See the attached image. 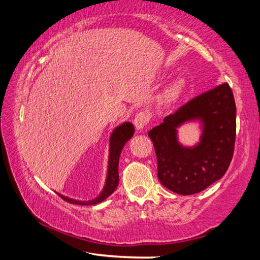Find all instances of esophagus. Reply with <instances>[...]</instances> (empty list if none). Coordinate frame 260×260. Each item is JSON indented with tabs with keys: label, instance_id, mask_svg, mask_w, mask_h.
I'll use <instances>...</instances> for the list:
<instances>
[{
	"label": "esophagus",
	"instance_id": "esophagus-1",
	"mask_svg": "<svg viewBox=\"0 0 260 260\" xmlns=\"http://www.w3.org/2000/svg\"><path fill=\"white\" fill-rule=\"evenodd\" d=\"M149 121V116L146 112H139L134 118V125L138 131H143Z\"/></svg>",
	"mask_w": 260,
	"mask_h": 260
}]
</instances>
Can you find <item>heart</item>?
Here are the masks:
<instances>
[{
	"instance_id": "obj_1",
	"label": "heart",
	"mask_w": 260,
	"mask_h": 260,
	"mask_svg": "<svg viewBox=\"0 0 260 260\" xmlns=\"http://www.w3.org/2000/svg\"><path fill=\"white\" fill-rule=\"evenodd\" d=\"M186 81L182 77L175 78L174 80L171 81L169 85L165 87L164 91H162V101L165 103H172L175 102L179 99V96L181 95Z\"/></svg>"
}]
</instances>
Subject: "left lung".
Returning a JSON list of instances; mask_svg holds the SVG:
<instances>
[{
	"label": "left lung",
	"mask_w": 260,
	"mask_h": 260,
	"mask_svg": "<svg viewBox=\"0 0 260 260\" xmlns=\"http://www.w3.org/2000/svg\"><path fill=\"white\" fill-rule=\"evenodd\" d=\"M200 122L201 136L193 146L178 141L180 126ZM157 155L158 179L180 195H192L223 177L234 153L236 105L228 83L184 104L149 131Z\"/></svg>",
	"instance_id": "1"
}]
</instances>
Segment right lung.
Instances as JSON below:
<instances>
[{
    "instance_id": "add662e5",
    "label": "right lung",
    "mask_w": 260,
    "mask_h": 260,
    "mask_svg": "<svg viewBox=\"0 0 260 260\" xmlns=\"http://www.w3.org/2000/svg\"><path fill=\"white\" fill-rule=\"evenodd\" d=\"M134 126L132 122L125 121L122 124L114 127L113 131L111 132L109 140V159H108V172L107 178H105V183L98 196L93 200L89 201H79L74 199H70L68 196L61 195L58 193L61 199L68 201L69 203L78 204V205H96L107 200L111 193L116 190L119 183V173H118V166H119V157L122 148H124L127 141L132 139V136L134 135Z\"/></svg>"
}]
</instances>
